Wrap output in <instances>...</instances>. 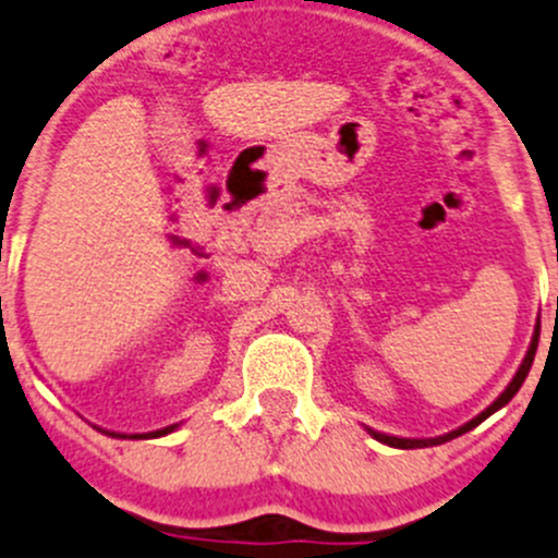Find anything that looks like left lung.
<instances>
[{
	"label": "left lung",
	"instance_id": "8db88e82",
	"mask_svg": "<svg viewBox=\"0 0 558 558\" xmlns=\"http://www.w3.org/2000/svg\"><path fill=\"white\" fill-rule=\"evenodd\" d=\"M537 337H541V333L535 331V337H532V344H530V350H526V357H524V363H521V366H519V372H515L513 383L508 385L506 390H502V396L497 398V401L492 403L489 409H484V412H481L476 420H471V422H468V425L457 427V430H451V433H447V436H441V438H396V436H385V433H377V430H368V433H372V436L377 438V441L387 444V447H396V449H420V447H436V444H444V441H449V438H457V436H462V433L473 430V427L481 425V422H484L486 417H489V414H495L497 409H502V407H506V403L511 401V398L515 396V392H519V387L524 385L526 374H530V368H532V361H535Z\"/></svg>",
	"mask_w": 558,
	"mask_h": 558
}]
</instances>
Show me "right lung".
<instances>
[{"instance_id": "obj_1", "label": "right lung", "mask_w": 558, "mask_h": 558, "mask_svg": "<svg viewBox=\"0 0 558 558\" xmlns=\"http://www.w3.org/2000/svg\"><path fill=\"white\" fill-rule=\"evenodd\" d=\"M175 425H171V427H162V430H155V433H141V436H120V438H157V436H166V433H171ZM111 436H114V433H111Z\"/></svg>"}]
</instances>
